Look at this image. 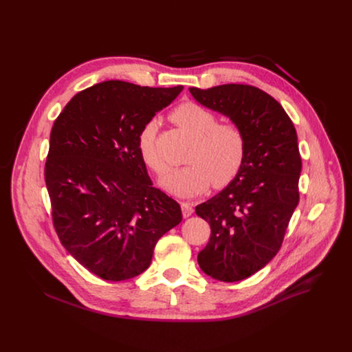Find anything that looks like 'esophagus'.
<instances>
[{
    "mask_svg": "<svg viewBox=\"0 0 352 352\" xmlns=\"http://www.w3.org/2000/svg\"><path fill=\"white\" fill-rule=\"evenodd\" d=\"M181 208H182V216H184L185 219L193 214V208H192V205H190V204H188V202H182V204H181Z\"/></svg>",
    "mask_w": 352,
    "mask_h": 352,
    "instance_id": "34e87169",
    "label": "esophagus"
}]
</instances>
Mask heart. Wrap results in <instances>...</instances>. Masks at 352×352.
Instances as JSON below:
<instances>
[{"instance_id":"obj_1","label":"heart","mask_w":352,"mask_h":352,"mask_svg":"<svg viewBox=\"0 0 352 352\" xmlns=\"http://www.w3.org/2000/svg\"><path fill=\"white\" fill-rule=\"evenodd\" d=\"M171 120L192 139L195 144L188 157L186 167L178 168L164 177L160 185L182 197L205 192L213 182L214 188L228 185L239 173L245 159V139L234 124H217V117L197 103L179 104ZM157 124L148 121L143 125L138 144L143 162L157 174H164L167 167L156 152Z\"/></svg>"}]
</instances>
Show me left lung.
I'll use <instances>...</instances> for the list:
<instances>
[{"label":"left lung","instance_id":"8db88e82","mask_svg":"<svg viewBox=\"0 0 352 352\" xmlns=\"http://www.w3.org/2000/svg\"><path fill=\"white\" fill-rule=\"evenodd\" d=\"M189 91L199 104L230 118L245 139L238 175L195 209L212 230L197 254L200 269L219 281H241L276 256L298 206L302 163L296 131L277 100L258 87L230 83Z\"/></svg>","mask_w":352,"mask_h":352}]
</instances>
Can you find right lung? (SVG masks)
<instances>
[{
	"label": "right lung",
	"mask_w": 352,
	"mask_h": 352,
	"mask_svg": "<svg viewBox=\"0 0 352 352\" xmlns=\"http://www.w3.org/2000/svg\"><path fill=\"white\" fill-rule=\"evenodd\" d=\"M182 89L102 82L75 94L53 125L44 170L53 223L100 278L143 273L157 241L182 220L175 200L152 186L138 144L143 125Z\"/></svg>",
	"instance_id": "add662e5"
}]
</instances>
